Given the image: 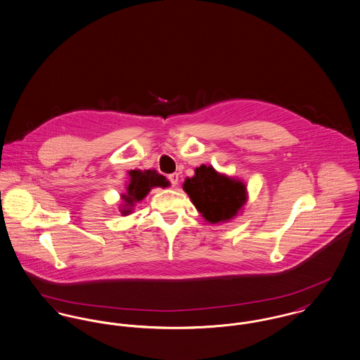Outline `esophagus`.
I'll list each match as a JSON object with an SVG mask.
<instances>
[{
  "label": "esophagus",
  "mask_w": 360,
  "mask_h": 360,
  "mask_svg": "<svg viewBox=\"0 0 360 360\" xmlns=\"http://www.w3.org/2000/svg\"><path fill=\"white\" fill-rule=\"evenodd\" d=\"M168 181L171 182L172 186H176V185H178V181H179V175H178L176 172L169 174V175H168Z\"/></svg>",
  "instance_id": "obj_1"
}]
</instances>
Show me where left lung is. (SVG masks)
<instances>
[{
  "label": "left lung",
  "instance_id": "obj_1",
  "mask_svg": "<svg viewBox=\"0 0 360 360\" xmlns=\"http://www.w3.org/2000/svg\"><path fill=\"white\" fill-rule=\"evenodd\" d=\"M184 191L194 207L210 223L230 221L247 202V186L243 181L230 178L211 166L197 167L194 176L186 178Z\"/></svg>",
  "mask_w": 360,
  "mask_h": 360
}]
</instances>
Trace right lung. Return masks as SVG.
<instances>
[{
	"label": "right lung",
	"mask_w": 360,
	"mask_h": 360,
	"mask_svg": "<svg viewBox=\"0 0 360 360\" xmlns=\"http://www.w3.org/2000/svg\"><path fill=\"white\" fill-rule=\"evenodd\" d=\"M129 185L126 186V193L122 194L123 200V208L120 210L122 215H129L133 211V207L136 202L143 200L146 194L150 192L152 188H167L169 186V182L166 176L160 175L156 169H131L129 171Z\"/></svg>",
	"instance_id": "right-lung-1"
}]
</instances>
